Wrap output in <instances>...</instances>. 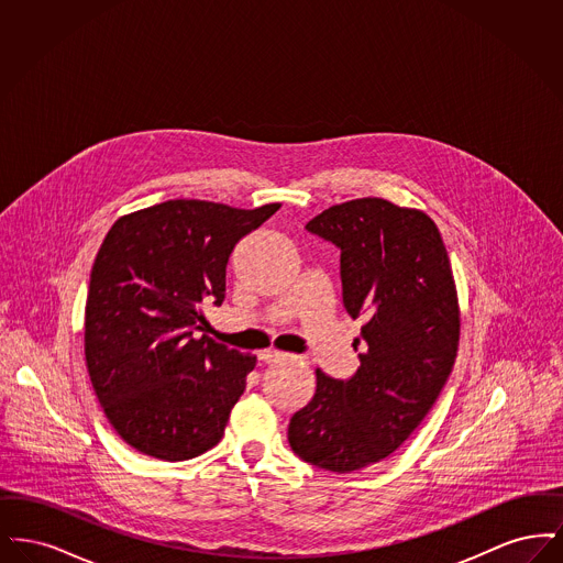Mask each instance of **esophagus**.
I'll use <instances>...</instances> for the list:
<instances>
[{
	"label": "esophagus",
	"instance_id": "34e87169",
	"mask_svg": "<svg viewBox=\"0 0 563 563\" xmlns=\"http://www.w3.org/2000/svg\"><path fill=\"white\" fill-rule=\"evenodd\" d=\"M287 354L278 352V350H264V352H260V361H264V363H276V361H280Z\"/></svg>",
	"mask_w": 563,
	"mask_h": 563
}]
</instances>
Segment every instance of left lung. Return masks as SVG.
<instances>
[{
    "label": "left lung",
    "mask_w": 563,
    "mask_h": 563,
    "mask_svg": "<svg viewBox=\"0 0 563 563\" xmlns=\"http://www.w3.org/2000/svg\"><path fill=\"white\" fill-rule=\"evenodd\" d=\"M306 230L340 249L342 301L365 324L361 367L349 379L317 369V393L291 418L289 443L319 468L352 473L399 450L452 374L454 274L429 214L382 198L329 207Z\"/></svg>",
    "instance_id": "left-lung-1"
}]
</instances>
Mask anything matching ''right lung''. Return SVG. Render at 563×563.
<instances>
[{
	"label": "right lung",
	"instance_id": "right-lung-1",
	"mask_svg": "<svg viewBox=\"0 0 563 563\" xmlns=\"http://www.w3.org/2000/svg\"><path fill=\"white\" fill-rule=\"evenodd\" d=\"M280 209L166 200L120 217L90 272L84 354L109 424L141 454L179 462L214 448L257 356L202 331L225 297L234 246Z\"/></svg>",
	"mask_w": 563,
	"mask_h": 563
}]
</instances>
